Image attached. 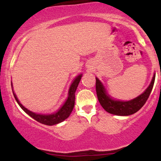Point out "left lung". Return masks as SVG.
<instances>
[{"mask_svg":"<svg viewBox=\"0 0 161 161\" xmlns=\"http://www.w3.org/2000/svg\"><path fill=\"white\" fill-rule=\"evenodd\" d=\"M155 80V74L153 77L150 86L145 90V92L138 97H136L133 100L129 101H114L110 98L107 95L105 89L100 82L99 79L96 78V92H97V99H98L100 104L102 108L106 110L107 112L111 114H115L118 116H129L133 114L139 110L149 97L151 90Z\"/></svg>","mask_w":161,"mask_h":161,"instance_id":"1","label":"left lung"}]
</instances>
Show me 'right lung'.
I'll return each mask as SVG.
<instances>
[{
	"instance_id": "1",
	"label": "right lung",
	"mask_w": 161,
	"mask_h": 161,
	"mask_svg": "<svg viewBox=\"0 0 161 161\" xmlns=\"http://www.w3.org/2000/svg\"><path fill=\"white\" fill-rule=\"evenodd\" d=\"M81 77H82V75H79V76H77L76 78L75 79V80L73 81V83H72L71 86H70L69 88L68 98L66 101V102L64 103V104L62 106V108L57 113L51 114V115H42V114H37L33 112H31L30 110H27L26 108H24L23 105L20 104L19 100L16 97L14 92H13V93H14V97H15L16 102L18 103V104L19 105L20 108L23 109L28 115H29L31 117L33 118V119H36V120L38 121V123H42V124L53 125L57 124V123H61V122L64 121V119H66V118L69 117L71 112L73 111V109L74 108L75 105V92L76 91V88L77 87H78L79 82H80Z\"/></svg>"
}]
</instances>
